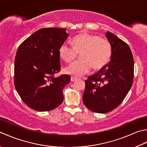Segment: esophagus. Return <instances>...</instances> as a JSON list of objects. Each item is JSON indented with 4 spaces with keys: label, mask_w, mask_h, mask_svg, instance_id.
<instances>
[{
    "label": "esophagus",
    "mask_w": 147,
    "mask_h": 147,
    "mask_svg": "<svg viewBox=\"0 0 147 147\" xmlns=\"http://www.w3.org/2000/svg\"><path fill=\"white\" fill-rule=\"evenodd\" d=\"M78 80V78L76 77H74V76H71V81L72 82H75L76 80Z\"/></svg>",
    "instance_id": "34e87169"
}]
</instances>
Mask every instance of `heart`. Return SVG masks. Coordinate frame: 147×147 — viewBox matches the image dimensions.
Returning <instances> with one entry per match:
<instances>
[{
	"label": "heart",
	"mask_w": 147,
	"mask_h": 147,
	"mask_svg": "<svg viewBox=\"0 0 147 147\" xmlns=\"http://www.w3.org/2000/svg\"><path fill=\"white\" fill-rule=\"evenodd\" d=\"M73 47L64 42L59 49V57L70 63L80 53L82 59L74 62L65 69L70 75L81 76L88 73L92 67L100 70L108 64L111 59L112 48L107 39L88 33H82L72 39Z\"/></svg>",
	"instance_id": "obj_1"
}]
</instances>
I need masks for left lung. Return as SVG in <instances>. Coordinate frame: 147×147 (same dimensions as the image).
I'll list each match as a JSON object with an SVG mask.
<instances>
[{
	"label": "left lung",
	"instance_id": "8db88e82",
	"mask_svg": "<svg viewBox=\"0 0 147 147\" xmlns=\"http://www.w3.org/2000/svg\"><path fill=\"white\" fill-rule=\"evenodd\" d=\"M106 37L112 48L111 60L98 73L88 77L83 95L86 107L99 113H108L121 104L134 77V59L128 45L110 32Z\"/></svg>",
	"mask_w": 147,
	"mask_h": 147
}]
</instances>
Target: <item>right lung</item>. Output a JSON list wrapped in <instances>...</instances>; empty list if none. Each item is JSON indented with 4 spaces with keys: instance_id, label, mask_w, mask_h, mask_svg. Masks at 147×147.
Listing matches in <instances>:
<instances>
[{
    "instance_id": "right-lung-1",
    "label": "right lung",
    "mask_w": 147,
    "mask_h": 147,
    "mask_svg": "<svg viewBox=\"0 0 147 147\" xmlns=\"http://www.w3.org/2000/svg\"><path fill=\"white\" fill-rule=\"evenodd\" d=\"M66 28H41L26 39L14 59V86L28 107L52 110L64 100L62 90L71 77H55L60 70L59 49L68 37Z\"/></svg>"
}]
</instances>
